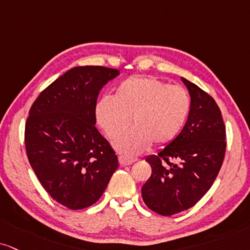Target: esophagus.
Here are the masks:
<instances>
[{
    "label": "esophagus",
    "mask_w": 250,
    "mask_h": 250,
    "mask_svg": "<svg viewBox=\"0 0 250 250\" xmlns=\"http://www.w3.org/2000/svg\"><path fill=\"white\" fill-rule=\"evenodd\" d=\"M118 160H119V163L122 166H128V165H132V163H134L135 161H138V159L127 158V156H125V155H120Z\"/></svg>",
    "instance_id": "obj_1"
}]
</instances>
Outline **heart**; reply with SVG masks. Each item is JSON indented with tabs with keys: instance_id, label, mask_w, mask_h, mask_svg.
<instances>
[{
	"instance_id": "heart-1",
	"label": "heart",
	"mask_w": 250,
	"mask_h": 250,
	"mask_svg": "<svg viewBox=\"0 0 250 250\" xmlns=\"http://www.w3.org/2000/svg\"><path fill=\"white\" fill-rule=\"evenodd\" d=\"M191 102L180 85H169L153 76H132L123 81L113 98L103 97L96 103L98 125L125 154H139L154 143L167 145L177 137L189 116Z\"/></svg>"
}]
</instances>
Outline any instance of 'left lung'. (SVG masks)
I'll return each instance as SVG.
<instances>
[{"label":"left lung","instance_id":"8db88e82","mask_svg":"<svg viewBox=\"0 0 250 250\" xmlns=\"http://www.w3.org/2000/svg\"><path fill=\"white\" fill-rule=\"evenodd\" d=\"M181 79L191 97L188 120L174 140L146 158L152 175L141 188L145 204L166 217L192 208L208 192L226 150V127L219 106L198 85Z\"/></svg>","mask_w":250,"mask_h":250}]
</instances>
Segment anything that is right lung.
Returning <instances> with one entry per match:
<instances>
[{
  "instance_id": "obj_1",
  "label": "right lung",
  "mask_w": 250,
  "mask_h": 250,
  "mask_svg": "<svg viewBox=\"0 0 250 250\" xmlns=\"http://www.w3.org/2000/svg\"><path fill=\"white\" fill-rule=\"evenodd\" d=\"M118 74L102 66L74 67L30 109L27 159L48 195L70 210L95 204L118 168L115 150L95 127L98 94Z\"/></svg>"
}]
</instances>
